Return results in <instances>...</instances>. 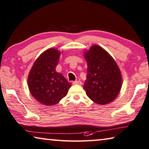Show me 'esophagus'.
<instances>
[{
  "mask_svg": "<svg viewBox=\"0 0 149 149\" xmlns=\"http://www.w3.org/2000/svg\"><path fill=\"white\" fill-rule=\"evenodd\" d=\"M81 81L80 80H76V81H73V84H77V85H81Z\"/></svg>",
  "mask_w": 149,
  "mask_h": 149,
  "instance_id": "1",
  "label": "esophagus"
}]
</instances>
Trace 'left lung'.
Listing matches in <instances>:
<instances>
[{
    "mask_svg": "<svg viewBox=\"0 0 149 149\" xmlns=\"http://www.w3.org/2000/svg\"><path fill=\"white\" fill-rule=\"evenodd\" d=\"M87 65L84 89L87 95L100 105L109 103L117 97L121 87L119 68L113 58L100 46H91L85 53Z\"/></svg>",
    "mask_w": 149,
    "mask_h": 149,
    "instance_id": "obj_1",
    "label": "left lung"
}]
</instances>
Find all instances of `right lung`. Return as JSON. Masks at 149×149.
Segmentation results:
<instances>
[{
    "label": "right lung",
    "mask_w": 149,
    "mask_h": 149,
    "mask_svg": "<svg viewBox=\"0 0 149 149\" xmlns=\"http://www.w3.org/2000/svg\"><path fill=\"white\" fill-rule=\"evenodd\" d=\"M60 52L50 48L44 52L33 65L28 78L32 96L45 105L59 103L67 95L71 83L62 74L56 72Z\"/></svg>",
    "instance_id": "obj_1"
}]
</instances>
